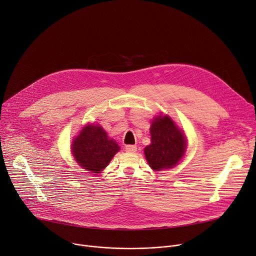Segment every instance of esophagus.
<instances>
[{
  "instance_id": "1",
  "label": "esophagus",
  "mask_w": 256,
  "mask_h": 256,
  "mask_svg": "<svg viewBox=\"0 0 256 256\" xmlns=\"http://www.w3.org/2000/svg\"><path fill=\"white\" fill-rule=\"evenodd\" d=\"M136 150H137V148L135 146H125V152L128 154H133L136 152Z\"/></svg>"
}]
</instances>
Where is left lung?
<instances>
[{
    "label": "left lung",
    "instance_id": "obj_1",
    "mask_svg": "<svg viewBox=\"0 0 256 256\" xmlns=\"http://www.w3.org/2000/svg\"><path fill=\"white\" fill-rule=\"evenodd\" d=\"M152 144L144 148L146 158L154 171L176 166L186 152V139L168 116H158L150 127Z\"/></svg>",
    "mask_w": 256,
    "mask_h": 256
}]
</instances>
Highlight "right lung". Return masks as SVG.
Instances as JSON below:
<instances>
[{
  "label": "right lung",
  "mask_w": 256,
  "mask_h": 256,
  "mask_svg": "<svg viewBox=\"0 0 256 256\" xmlns=\"http://www.w3.org/2000/svg\"><path fill=\"white\" fill-rule=\"evenodd\" d=\"M120 148L98 125L85 126L74 139L72 154L75 160L92 174L100 173Z\"/></svg>",
  "instance_id": "1"
}]
</instances>
